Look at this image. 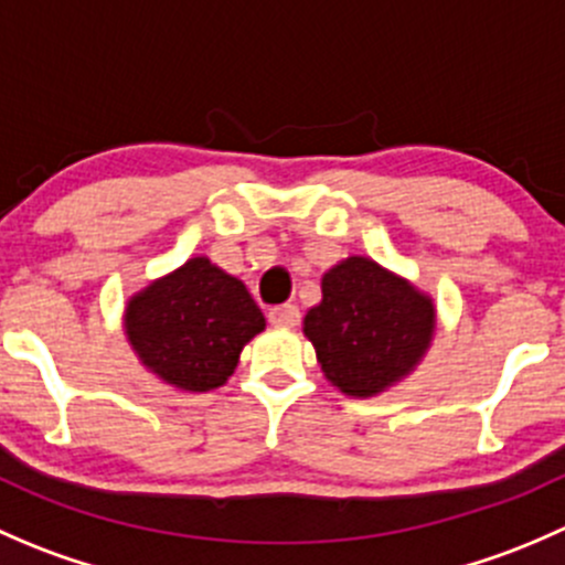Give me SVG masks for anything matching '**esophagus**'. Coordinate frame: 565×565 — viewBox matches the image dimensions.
Listing matches in <instances>:
<instances>
[{
  "instance_id": "obj_1",
  "label": "esophagus",
  "mask_w": 565,
  "mask_h": 565,
  "mask_svg": "<svg viewBox=\"0 0 565 565\" xmlns=\"http://www.w3.org/2000/svg\"><path fill=\"white\" fill-rule=\"evenodd\" d=\"M267 319L273 324H281V328H292V324L300 322V309L295 303H284V306H273L267 311Z\"/></svg>"
}]
</instances>
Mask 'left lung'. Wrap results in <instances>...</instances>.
<instances>
[{
    "instance_id": "left-lung-1",
    "label": "left lung",
    "mask_w": 565,
    "mask_h": 565,
    "mask_svg": "<svg viewBox=\"0 0 565 565\" xmlns=\"http://www.w3.org/2000/svg\"><path fill=\"white\" fill-rule=\"evenodd\" d=\"M324 377L347 396H374L420 361L435 333V306L366 256L322 278V303L303 319Z\"/></svg>"
}]
</instances>
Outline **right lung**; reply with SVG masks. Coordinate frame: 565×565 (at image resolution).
I'll use <instances>...</instances> for the list:
<instances>
[{
	"label": "right lung",
	"mask_w": 565,
	"mask_h": 565,
	"mask_svg": "<svg viewBox=\"0 0 565 565\" xmlns=\"http://www.w3.org/2000/svg\"><path fill=\"white\" fill-rule=\"evenodd\" d=\"M125 330L158 377L210 391L232 377L243 347L265 330V315L246 284L196 256L130 300Z\"/></svg>",
	"instance_id": "add662e5"
}]
</instances>
